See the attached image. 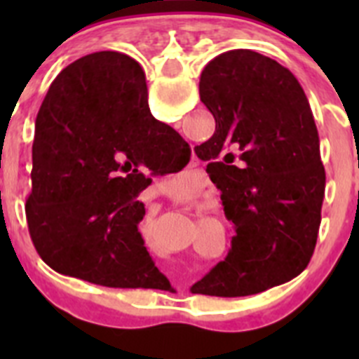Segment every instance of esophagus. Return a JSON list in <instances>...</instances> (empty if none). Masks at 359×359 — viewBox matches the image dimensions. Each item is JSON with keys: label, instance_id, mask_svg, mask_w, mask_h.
<instances>
[{"label": "esophagus", "instance_id": "34e87169", "mask_svg": "<svg viewBox=\"0 0 359 359\" xmlns=\"http://www.w3.org/2000/svg\"><path fill=\"white\" fill-rule=\"evenodd\" d=\"M194 165H198V161H194V160H192V167H194Z\"/></svg>", "mask_w": 359, "mask_h": 359}]
</instances>
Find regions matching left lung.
Instances as JSON below:
<instances>
[{
    "label": "left lung",
    "mask_w": 359,
    "mask_h": 359,
    "mask_svg": "<svg viewBox=\"0 0 359 359\" xmlns=\"http://www.w3.org/2000/svg\"><path fill=\"white\" fill-rule=\"evenodd\" d=\"M199 97L215 131L194 151L210 161L207 170L237 236L192 293H261L302 273L315 252L325 170L313 111L293 73L252 50L212 59Z\"/></svg>",
    "instance_id": "8db88e82"
}]
</instances>
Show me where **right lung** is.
Listing matches in <instances>:
<instances>
[{
	"label": "right lung",
	"mask_w": 359,
	"mask_h": 359,
	"mask_svg": "<svg viewBox=\"0 0 359 359\" xmlns=\"http://www.w3.org/2000/svg\"><path fill=\"white\" fill-rule=\"evenodd\" d=\"M189 160V144L149 113L135 59L95 52L66 66L37 113L32 145L25 212L39 257L98 286L158 287L165 277L138 231V194L151 183L142 170L176 172Z\"/></svg>",
	"instance_id": "1"
}]
</instances>
